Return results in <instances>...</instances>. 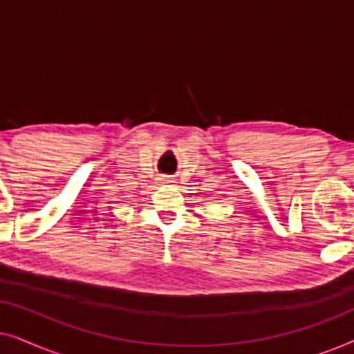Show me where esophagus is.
Masks as SVG:
<instances>
[{
	"instance_id": "esophagus-1",
	"label": "esophagus",
	"mask_w": 354,
	"mask_h": 354,
	"mask_svg": "<svg viewBox=\"0 0 354 354\" xmlns=\"http://www.w3.org/2000/svg\"><path fill=\"white\" fill-rule=\"evenodd\" d=\"M158 180H159V183H172L174 182L172 178L167 177V176H159Z\"/></svg>"
}]
</instances>
